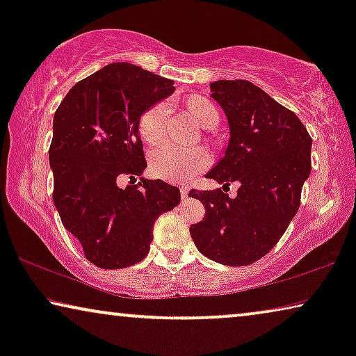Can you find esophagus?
I'll return each instance as SVG.
<instances>
[{
  "mask_svg": "<svg viewBox=\"0 0 356 356\" xmlns=\"http://www.w3.org/2000/svg\"><path fill=\"white\" fill-rule=\"evenodd\" d=\"M179 193H181V199H183V201H186L188 194H189V189H188V188H181V189H179Z\"/></svg>",
  "mask_w": 356,
  "mask_h": 356,
  "instance_id": "obj_1",
  "label": "esophagus"
}]
</instances>
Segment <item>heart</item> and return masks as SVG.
<instances>
[{
  "instance_id": "obj_1",
  "label": "heart",
  "mask_w": 356,
  "mask_h": 356,
  "mask_svg": "<svg viewBox=\"0 0 356 356\" xmlns=\"http://www.w3.org/2000/svg\"><path fill=\"white\" fill-rule=\"evenodd\" d=\"M188 110L202 128H212L218 121L216 105L201 97L188 100ZM170 118V106L159 102L140 116L139 131L145 143L157 144L165 138ZM211 157L204 149H184L175 144H162L150 154V172L155 177L173 183H186L209 167Z\"/></svg>"
}]
</instances>
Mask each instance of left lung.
<instances>
[{
	"label": "left lung",
	"mask_w": 356,
	"mask_h": 356,
	"mask_svg": "<svg viewBox=\"0 0 356 356\" xmlns=\"http://www.w3.org/2000/svg\"><path fill=\"white\" fill-rule=\"evenodd\" d=\"M211 90L227 115L230 140L206 177L240 188L236 197L223 189L189 191L206 209L189 232L209 259L250 266L279 243L298 212L313 140L293 111L250 81H216Z\"/></svg>",
	"instance_id": "1"
}]
</instances>
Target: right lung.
Listing matches in <instances>:
<instances>
[{"instance_id": "add662e5", "label": "right lung", "mask_w": 356, "mask_h": 356, "mask_svg": "<svg viewBox=\"0 0 356 356\" xmlns=\"http://www.w3.org/2000/svg\"><path fill=\"white\" fill-rule=\"evenodd\" d=\"M173 90V81L131 63H111L77 82L55 111L48 150L53 202L63 227L100 269L143 261L155 220L179 204V189L162 179L116 184L147 167L140 116Z\"/></svg>"}]
</instances>
